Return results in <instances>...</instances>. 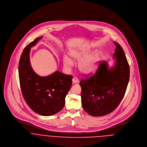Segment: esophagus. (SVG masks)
Instances as JSON below:
<instances>
[{"instance_id": "obj_1", "label": "esophagus", "mask_w": 147, "mask_h": 147, "mask_svg": "<svg viewBox=\"0 0 147 147\" xmlns=\"http://www.w3.org/2000/svg\"><path fill=\"white\" fill-rule=\"evenodd\" d=\"M79 82V80L76 77H74L73 79H72V83L74 84V83H77L78 82Z\"/></svg>"}]
</instances>
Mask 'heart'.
<instances>
[{"instance_id": "b5f03b06", "label": "heart", "mask_w": 147, "mask_h": 147, "mask_svg": "<svg viewBox=\"0 0 147 147\" xmlns=\"http://www.w3.org/2000/svg\"><path fill=\"white\" fill-rule=\"evenodd\" d=\"M92 52V49L89 46H85L76 50L71 51V57L76 61L79 62L78 68L80 72L85 75H92L97 69L100 55L97 53H94L89 55ZM64 65L67 67H71L74 65L73 61L68 56L63 58Z\"/></svg>"}]
</instances>
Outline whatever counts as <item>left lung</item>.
Masks as SVG:
<instances>
[{"mask_svg":"<svg viewBox=\"0 0 147 147\" xmlns=\"http://www.w3.org/2000/svg\"><path fill=\"white\" fill-rule=\"evenodd\" d=\"M113 43L114 66L110 68L107 61H102L94 75L79 83L82 107L93 116L106 115L118 107L129 83L130 68L124 51L118 43Z\"/></svg>","mask_w":147,"mask_h":147,"instance_id":"left-lung-1","label":"left lung"}]
</instances>
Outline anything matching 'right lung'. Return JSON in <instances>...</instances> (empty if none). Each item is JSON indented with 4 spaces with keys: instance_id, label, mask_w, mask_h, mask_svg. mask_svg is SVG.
Listing matches in <instances>:
<instances>
[{
    "instance_id": "1",
    "label": "right lung",
    "mask_w": 147,
    "mask_h": 147,
    "mask_svg": "<svg viewBox=\"0 0 147 147\" xmlns=\"http://www.w3.org/2000/svg\"><path fill=\"white\" fill-rule=\"evenodd\" d=\"M42 38H37L24 49L18 65L19 79L22 94L28 106L40 115L51 116L63 108L72 76L59 71L40 76L34 71L29 61V53Z\"/></svg>"
}]
</instances>
